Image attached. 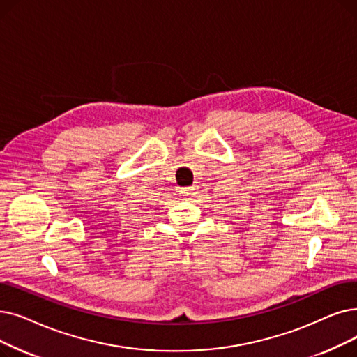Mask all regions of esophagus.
<instances>
[{
  "mask_svg": "<svg viewBox=\"0 0 357 357\" xmlns=\"http://www.w3.org/2000/svg\"><path fill=\"white\" fill-rule=\"evenodd\" d=\"M179 194L183 197H192L195 194V188L194 187H187V188H181Z\"/></svg>",
  "mask_w": 357,
  "mask_h": 357,
  "instance_id": "1",
  "label": "esophagus"
}]
</instances>
